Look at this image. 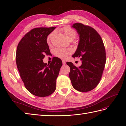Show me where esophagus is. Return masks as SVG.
<instances>
[{"label": "esophagus", "mask_w": 126, "mask_h": 126, "mask_svg": "<svg viewBox=\"0 0 126 126\" xmlns=\"http://www.w3.org/2000/svg\"><path fill=\"white\" fill-rule=\"evenodd\" d=\"M62 62H63V64H66V62H65V61H64V60H63L62 61Z\"/></svg>", "instance_id": "esophagus-1"}]
</instances>
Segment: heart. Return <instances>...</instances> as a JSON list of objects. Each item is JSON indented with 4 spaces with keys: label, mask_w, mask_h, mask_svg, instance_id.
Wrapping results in <instances>:
<instances>
[{
    "label": "heart",
    "mask_w": 126,
    "mask_h": 126,
    "mask_svg": "<svg viewBox=\"0 0 126 126\" xmlns=\"http://www.w3.org/2000/svg\"><path fill=\"white\" fill-rule=\"evenodd\" d=\"M62 31L64 33V35L69 40H72L77 35L75 30L69 27H66L62 29ZM55 34V32H52L51 33L49 34L47 37V42L50 43L51 40L53 36ZM72 52L70 49H63V48H57L55 49L54 54L57 57H59L60 58L65 59L67 58V56L71 54Z\"/></svg>",
    "instance_id": "b5f03b06"
}]
</instances>
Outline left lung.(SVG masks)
<instances>
[{"label":"left lung","mask_w":126,"mask_h":126,"mask_svg":"<svg viewBox=\"0 0 126 126\" xmlns=\"http://www.w3.org/2000/svg\"><path fill=\"white\" fill-rule=\"evenodd\" d=\"M75 28L79 35V41L73 57H80L81 65L77 67L71 62H67L70 68L69 74L72 87L80 92H87L96 88L104 71L106 51L104 43L93 28L81 23H76Z\"/></svg>","instance_id":"8db88e82"}]
</instances>
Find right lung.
<instances>
[{
    "label": "right lung",
    "mask_w": 126,
    "mask_h": 126,
    "mask_svg": "<svg viewBox=\"0 0 126 126\" xmlns=\"http://www.w3.org/2000/svg\"><path fill=\"white\" fill-rule=\"evenodd\" d=\"M55 28L32 29L21 39L17 48L16 64L21 78L26 88L36 96L46 97L56 90L62 61L54 57L47 64L43 60L45 54H50L47 39Z\"/></svg>",
    "instance_id": "right-lung-1"
}]
</instances>
